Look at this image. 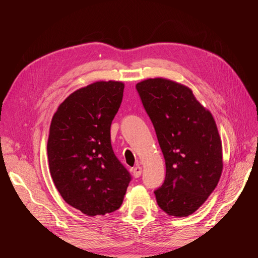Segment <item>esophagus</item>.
<instances>
[{
  "instance_id": "esophagus-1",
  "label": "esophagus",
  "mask_w": 258,
  "mask_h": 258,
  "mask_svg": "<svg viewBox=\"0 0 258 258\" xmlns=\"http://www.w3.org/2000/svg\"><path fill=\"white\" fill-rule=\"evenodd\" d=\"M131 172H132V174H134L135 177L141 176V174H142V168L140 167V166H137V167L131 169Z\"/></svg>"
}]
</instances>
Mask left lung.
<instances>
[{
  "label": "left lung",
  "mask_w": 258,
  "mask_h": 258,
  "mask_svg": "<svg viewBox=\"0 0 258 258\" xmlns=\"http://www.w3.org/2000/svg\"><path fill=\"white\" fill-rule=\"evenodd\" d=\"M166 162V178L155 190L159 208L185 217L205 204L223 171L222 141L215 120L192 90L156 77L137 84Z\"/></svg>",
  "instance_id": "obj_1"
}]
</instances>
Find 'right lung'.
<instances>
[{
	"label": "right lung",
	"instance_id": "add662e5",
	"mask_svg": "<svg viewBox=\"0 0 258 258\" xmlns=\"http://www.w3.org/2000/svg\"><path fill=\"white\" fill-rule=\"evenodd\" d=\"M124 84L99 81L72 92L53 114L47 142L49 171L67 204L88 216L119 209L131 176L116 158L111 123Z\"/></svg>",
	"mask_w": 258,
	"mask_h": 258
}]
</instances>
